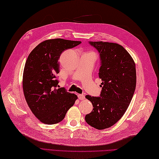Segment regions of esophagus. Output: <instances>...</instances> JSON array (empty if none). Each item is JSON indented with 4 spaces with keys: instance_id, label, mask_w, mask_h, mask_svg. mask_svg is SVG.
I'll use <instances>...</instances> for the list:
<instances>
[{
    "instance_id": "obj_1",
    "label": "esophagus",
    "mask_w": 159,
    "mask_h": 159,
    "mask_svg": "<svg viewBox=\"0 0 159 159\" xmlns=\"http://www.w3.org/2000/svg\"><path fill=\"white\" fill-rule=\"evenodd\" d=\"M78 97H79V99L80 100H83L85 99V96H84L83 94H79V95H78Z\"/></svg>"
}]
</instances>
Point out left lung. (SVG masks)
Wrapping results in <instances>:
<instances>
[{
  "label": "left lung",
  "instance_id": "obj_1",
  "mask_svg": "<svg viewBox=\"0 0 159 159\" xmlns=\"http://www.w3.org/2000/svg\"><path fill=\"white\" fill-rule=\"evenodd\" d=\"M100 54L99 78L102 87L99 97L87 95L92 103L86 122L98 130L117 123L126 112L136 87L135 63L123 46L116 43L89 42Z\"/></svg>",
  "mask_w": 159,
  "mask_h": 159
}]
</instances>
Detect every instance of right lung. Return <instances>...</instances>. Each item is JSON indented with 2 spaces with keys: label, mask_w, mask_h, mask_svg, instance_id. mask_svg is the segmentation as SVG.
<instances>
[{
  "label": "right lung",
  "mask_w": 159,
  "mask_h": 159,
  "mask_svg": "<svg viewBox=\"0 0 159 159\" xmlns=\"http://www.w3.org/2000/svg\"><path fill=\"white\" fill-rule=\"evenodd\" d=\"M80 43L60 38L46 40L26 59L22 79L24 95L32 113L42 123L61 121L78 98L63 87L57 88V74L59 73L58 60L61 52Z\"/></svg>",
  "instance_id": "right-lung-1"
}]
</instances>
